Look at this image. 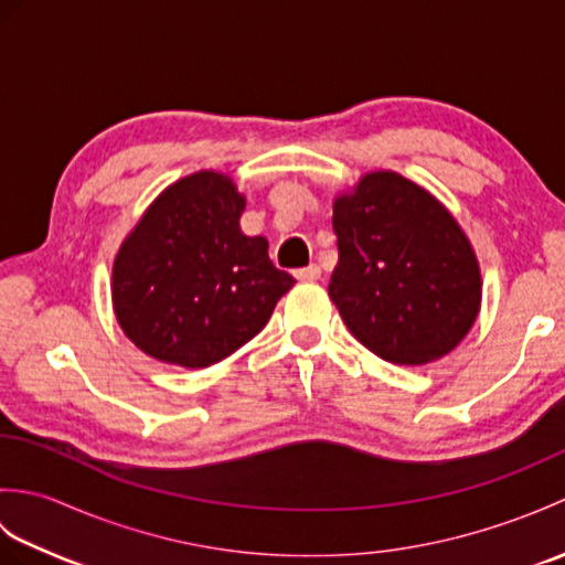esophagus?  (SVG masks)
Instances as JSON below:
<instances>
[{
	"instance_id": "1",
	"label": "esophagus",
	"mask_w": 565,
	"mask_h": 565,
	"mask_svg": "<svg viewBox=\"0 0 565 565\" xmlns=\"http://www.w3.org/2000/svg\"><path fill=\"white\" fill-rule=\"evenodd\" d=\"M320 267L318 264H308L303 269H296V279L298 281H318L320 279Z\"/></svg>"
}]
</instances>
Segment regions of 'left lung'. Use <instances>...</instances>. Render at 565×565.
<instances>
[{
	"label": "left lung",
	"instance_id": "8db88e82",
	"mask_svg": "<svg viewBox=\"0 0 565 565\" xmlns=\"http://www.w3.org/2000/svg\"><path fill=\"white\" fill-rule=\"evenodd\" d=\"M332 227L340 259L328 294L366 350L423 366L461 344L481 313V264L435 194L398 172H366L334 196Z\"/></svg>",
	"mask_w": 565,
	"mask_h": 565
}]
</instances>
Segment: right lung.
<instances>
[{
	"label": "right lung",
	"mask_w": 565,
	"mask_h": 565,
	"mask_svg": "<svg viewBox=\"0 0 565 565\" xmlns=\"http://www.w3.org/2000/svg\"><path fill=\"white\" fill-rule=\"evenodd\" d=\"M245 203L233 177L201 170L167 186L124 237L111 301L140 352L203 369L267 326L296 279L274 267L267 237L239 231Z\"/></svg>",
	"instance_id": "right-lung-1"
}]
</instances>
